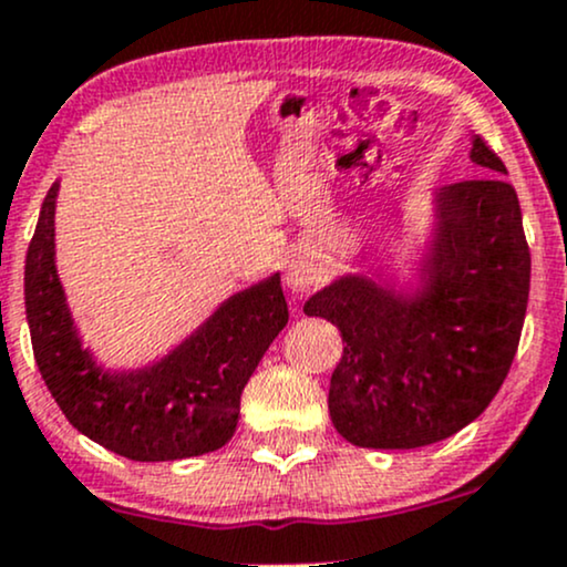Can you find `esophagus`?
<instances>
[{
    "mask_svg": "<svg viewBox=\"0 0 567 567\" xmlns=\"http://www.w3.org/2000/svg\"><path fill=\"white\" fill-rule=\"evenodd\" d=\"M285 282L292 292L311 290L317 282V269L309 261H292L288 266V275H285Z\"/></svg>",
    "mask_w": 567,
    "mask_h": 567,
    "instance_id": "1",
    "label": "esophagus"
}]
</instances>
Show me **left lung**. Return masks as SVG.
I'll list each match as a JSON object with an SVG mask.
<instances>
[{
  "mask_svg": "<svg viewBox=\"0 0 567 567\" xmlns=\"http://www.w3.org/2000/svg\"><path fill=\"white\" fill-rule=\"evenodd\" d=\"M472 162L491 173L440 192L426 292L405 301L365 277H343L303 306L341 330L328 408L351 445L405 451L451 437L509 373L530 250L504 162L483 138H474Z\"/></svg>",
  "mask_w": 567,
  "mask_h": 567,
  "instance_id": "1",
  "label": "left lung"
}]
</instances>
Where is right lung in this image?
<instances>
[{
	"mask_svg": "<svg viewBox=\"0 0 567 567\" xmlns=\"http://www.w3.org/2000/svg\"><path fill=\"white\" fill-rule=\"evenodd\" d=\"M58 186L48 192L25 252V320L34 360L69 424L130 461H178L224 447L239 396L288 324L279 275L239 292L197 336L138 373L112 375L82 349L53 258Z\"/></svg>",
	"mask_w": 567,
	"mask_h": 567,
	"instance_id": "right-lung-1",
	"label": "right lung"
}]
</instances>
